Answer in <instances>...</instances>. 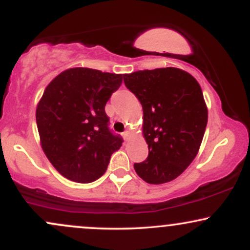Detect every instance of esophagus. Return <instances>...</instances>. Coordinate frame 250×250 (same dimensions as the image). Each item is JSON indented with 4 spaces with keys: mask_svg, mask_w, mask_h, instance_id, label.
<instances>
[{
    "mask_svg": "<svg viewBox=\"0 0 250 250\" xmlns=\"http://www.w3.org/2000/svg\"><path fill=\"white\" fill-rule=\"evenodd\" d=\"M123 137H125V140H128V137H129V135H130V133H129L128 130H125V131H123Z\"/></svg>",
    "mask_w": 250,
    "mask_h": 250,
    "instance_id": "obj_1",
    "label": "esophagus"
}]
</instances>
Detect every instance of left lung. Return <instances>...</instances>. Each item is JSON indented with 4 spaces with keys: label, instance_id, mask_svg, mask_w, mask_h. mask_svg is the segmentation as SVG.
<instances>
[{
    "label": "left lung",
    "instance_id": "obj_1",
    "mask_svg": "<svg viewBox=\"0 0 250 250\" xmlns=\"http://www.w3.org/2000/svg\"><path fill=\"white\" fill-rule=\"evenodd\" d=\"M125 87L143 109V136L148 157L134 163L137 175L151 185L176 179L193 162L208 122L199 82L177 68L139 70L123 75Z\"/></svg>",
    "mask_w": 250,
    "mask_h": 250
}]
</instances>
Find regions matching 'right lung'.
<instances>
[{"instance_id": "right-lung-1", "label": "right lung", "mask_w": 250, "mask_h": 250, "mask_svg": "<svg viewBox=\"0 0 250 250\" xmlns=\"http://www.w3.org/2000/svg\"><path fill=\"white\" fill-rule=\"evenodd\" d=\"M121 74L71 68L45 88L36 109L42 149L60 174L79 183L101 177L123 139L109 128L104 107Z\"/></svg>"}]
</instances>
